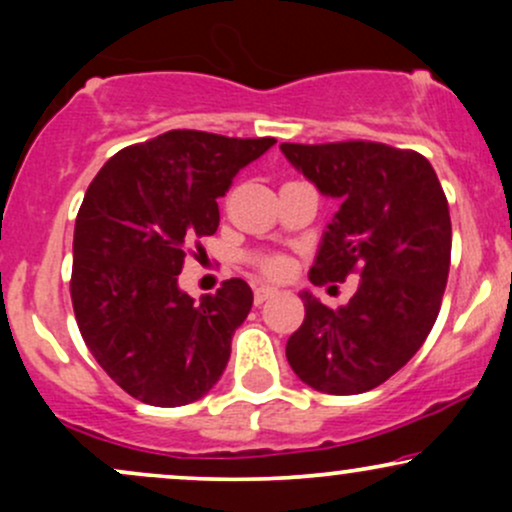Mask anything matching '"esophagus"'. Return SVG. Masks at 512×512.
<instances>
[{"instance_id":"34e87169","label":"esophagus","mask_w":512,"mask_h":512,"mask_svg":"<svg viewBox=\"0 0 512 512\" xmlns=\"http://www.w3.org/2000/svg\"><path fill=\"white\" fill-rule=\"evenodd\" d=\"M272 296H276V289H272V286H257V289H255V305H262L264 301H269Z\"/></svg>"}]
</instances>
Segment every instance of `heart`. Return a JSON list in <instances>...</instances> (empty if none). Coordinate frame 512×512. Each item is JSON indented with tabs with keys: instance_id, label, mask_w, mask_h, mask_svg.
Returning <instances> with one entry per match:
<instances>
[{
	"instance_id": "obj_1",
	"label": "heart",
	"mask_w": 512,
	"mask_h": 512,
	"mask_svg": "<svg viewBox=\"0 0 512 512\" xmlns=\"http://www.w3.org/2000/svg\"><path fill=\"white\" fill-rule=\"evenodd\" d=\"M255 264L262 274L272 276V279H284L291 274V262L281 255H262L257 257Z\"/></svg>"
}]
</instances>
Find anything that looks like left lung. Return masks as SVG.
Listing matches in <instances>:
<instances>
[{
    "label": "left lung",
    "mask_w": 512,
    "mask_h": 512,
    "mask_svg": "<svg viewBox=\"0 0 512 512\" xmlns=\"http://www.w3.org/2000/svg\"><path fill=\"white\" fill-rule=\"evenodd\" d=\"M281 151L339 202L310 281L361 276L339 310L303 293V325L289 337L286 358L313 390L368 392L421 349L436 322L450 272L448 199L431 163L411 149L351 139L281 144Z\"/></svg>",
    "instance_id": "obj_1"
}]
</instances>
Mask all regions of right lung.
Returning a JSON list of instances; mask_svg holds the SVG:
<instances>
[{"mask_svg": "<svg viewBox=\"0 0 512 512\" xmlns=\"http://www.w3.org/2000/svg\"><path fill=\"white\" fill-rule=\"evenodd\" d=\"M274 137L170 129L117 151L88 185L74 226L72 305L81 337L127 395L154 407L204 397L252 308L243 279L195 303L178 274L192 243L214 236L240 168Z\"/></svg>", "mask_w": 512, "mask_h": 512, "instance_id": "right-lung-1", "label": "right lung"}]
</instances>
